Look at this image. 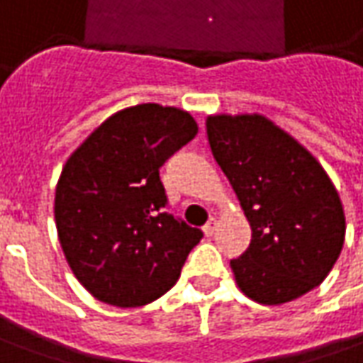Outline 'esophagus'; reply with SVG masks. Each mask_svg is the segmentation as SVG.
<instances>
[{"label": "esophagus", "instance_id": "esophagus-1", "mask_svg": "<svg viewBox=\"0 0 363 363\" xmlns=\"http://www.w3.org/2000/svg\"><path fill=\"white\" fill-rule=\"evenodd\" d=\"M216 228H218V218H216V216H211L210 220H208V223L203 225V232H206V235H213Z\"/></svg>", "mask_w": 363, "mask_h": 363}]
</instances>
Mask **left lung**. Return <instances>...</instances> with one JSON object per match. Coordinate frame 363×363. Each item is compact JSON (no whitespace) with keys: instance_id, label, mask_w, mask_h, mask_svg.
<instances>
[{"instance_id":"left-lung-1","label":"left lung","mask_w":363,"mask_h":363,"mask_svg":"<svg viewBox=\"0 0 363 363\" xmlns=\"http://www.w3.org/2000/svg\"><path fill=\"white\" fill-rule=\"evenodd\" d=\"M206 131L252 225L250 247L230 262L238 288L264 306L306 296L328 278L346 238L330 176L266 116H208Z\"/></svg>"}]
</instances>
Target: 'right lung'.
<instances>
[{
	"instance_id": "add662e5",
	"label": "right lung",
	"mask_w": 363,
	"mask_h": 363,
	"mask_svg": "<svg viewBox=\"0 0 363 363\" xmlns=\"http://www.w3.org/2000/svg\"><path fill=\"white\" fill-rule=\"evenodd\" d=\"M198 133L187 111L140 104L109 116L63 165L55 228L96 300L138 308L162 298L203 233L165 213L160 167Z\"/></svg>"
}]
</instances>
